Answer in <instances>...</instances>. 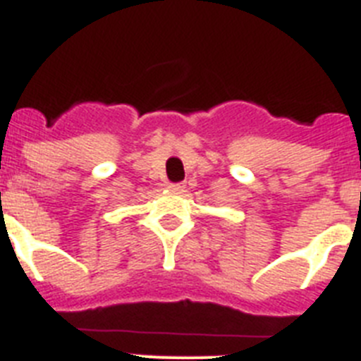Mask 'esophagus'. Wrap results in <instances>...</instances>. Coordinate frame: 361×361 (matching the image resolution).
Instances as JSON below:
<instances>
[{
    "mask_svg": "<svg viewBox=\"0 0 361 361\" xmlns=\"http://www.w3.org/2000/svg\"><path fill=\"white\" fill-rule=\"evenodd\" d=\"M169 189L174 190V192H183L185 185L183 183H171V185H169Z\"/></svg>",
    "mask_w": 361,
    "mask_h": 361,
    "instance_id": "34e87169",
    "label": "esophagus"
}]
</instances>
